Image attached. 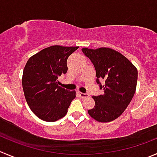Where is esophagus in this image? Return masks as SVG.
<instances>
[{
	"label": "esophagus",
	"instance_id": "34e87169",
	"mask_svg": "<svg viewBox=\"0 0 157 157\" xmlns=\"http://www.w3.org/2000/svg\"><path fill=\"white\" fill-rule=\"evenodd\" d=\"M78 95H79V96L81 97L82 98H86L89 96V95L88 93H83V92H78Z\"/></svg>",
	"mask_w": 157,
	"mask_h": 157
}]
</instances>
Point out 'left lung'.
Returning a JSON list of instances; mask_svg holds the SVG:
<instances>
[{
    "instance_id": "8db88e82",
    "label": "left lung",
    "mask_w": 157,
    "mask_h": 157,
    "mask_svg": "<svg viewBox=\"0 0 157 157\" xmlns=\"http://www.w3.org/2000/svg\"><path fill=\"white\" fill-rule=\"evenodd\" d=\"M93 64L96 82L102 95L92 96L95 102L88 113L98 122H109L117 119L127 108L136 92L138 71L119 52L108 48L82 49ZM100 81H103L102 85Z\"/></svg>"
}]
</instances>
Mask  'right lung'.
Instances as JSON below:
<instances>
[{
  "label": "right lung",
  "instance_id": "1",
  "mask_svg": "<svg viewBox=\"0 0 157 157\" xmlns=\"http://www.w3.org/2000/svg\"><path fill=\"white\" fill-rule=\"evenodd\" d=\"M78 47L54 45L28 59L23 71L22 86L31 111L45 122L64 117L75 91L59 86L58 78L68 71L67 59Z\"/></svg>",
  "mask_w": 157,
  "mask_h": 157
}]
</instances>
